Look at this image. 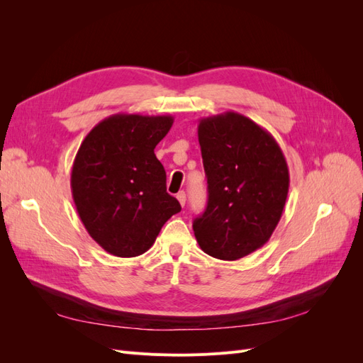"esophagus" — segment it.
<instances>
[{
  "label": "esophagus",
  "mask_w": 363,
  "mask_h": 363,
  "mask_svg": "<svg viewBox=\"0 0 363 363\" xmlns=\"http://www.w3.org/2000/svg\"><path fill=\"white\" fill-rule=\"evenodd\" d=\"M177 200H179V203H180L182 206H184V204H186V194H184L183 191L177 194Z\"/></svg>",
  "instance_id": "1"
}]
</instances>
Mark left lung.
Masks as SVG:
<instances>
[{
  "label": "left lung",
  "instance_id": "1",
  "mask_svg": "<svg viewBox=\"0 0 363 363\" xmlns=\"http://www.w3.org/2000/svg\"><path fill=\"white\" fill-rule=\"evenodd\" d=\"M199 142L208 200L194 233L204 252L238 260L265 245L289 191V169L279 144L250 118L225 112L201 118Z\"/></svg>",
  "mask_w": 363,
  "mask_h": 363
}]
</instances>
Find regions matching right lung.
Listing matches in <instances>:
<instances>
[{"mask_svg": "<svg viewBox=\"0 0 363 363\" xmlns=\"http://www.w3.org/2000/svg\"><path fill=\"white\" fill-rule=\"evenodd\" d=\"M174 118L118 113L98 123L77 151L71 191L87 233L118 257L151 248L182 206L167 192V172L155 148Z\"/></svg>", "mask_w": 363, "mask_h": 363, "instance_id": "1", "label": "right lung"}]
</instances>
